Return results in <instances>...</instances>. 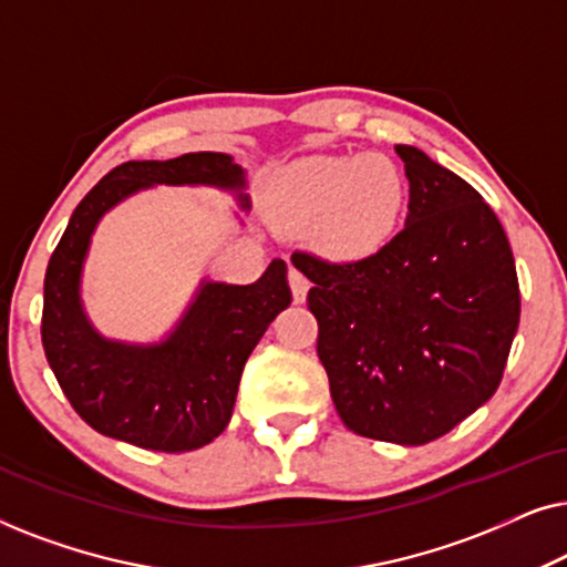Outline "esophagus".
<instances>
[{
    "label": "esophagus",
    "mask_w": 567,
    "mask_h": 567,
    "mask_svg": "<svg viewBox=\"0 0 567 567\" xmlns=\"http://www.w3.org/2000/svg\"><path fill=\"white\" fill-rule=\"evenodd\" d=\"M289 286H291L293 301H297V305H301V301L307 299V291H309V281H307V276L301 274V270L291 268V270H289Z\"/></svg>",
    "instance_id": "34e87169"
}]
</instances>
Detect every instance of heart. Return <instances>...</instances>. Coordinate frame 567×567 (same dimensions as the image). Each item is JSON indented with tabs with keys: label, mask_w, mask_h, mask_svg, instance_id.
Returning <instances> with one entry per match:
<instances>
[{
	"label": "heart",
	"mask_w": 567,
	"mask_h": 567,
	"mask_svg": "<svg viewBox=\"0 0 567 567\" xmlns=\"http://www.w3.org/2000/svg\"><path fill=\"white\" fill-rule=\"evenodd\" d=\"M274 206L286 229L315 235L324 255L361 260L398 235L408 177L384 154H320L284 169Z\"/></svg>",
	"instance_id": "b5f03b06"
}]
</instances>
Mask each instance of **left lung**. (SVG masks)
<instances>
[{
	"label": "left lung",
	"instance_id": "obj_1",
	"mask_svg": "<svg viewBox=\"0 0 567 567\" xmlns=\"http://www.w3.org/2000/svg\"><path fill=\"white\" fill-rule=\"evenodd\" d=\"M405 229L353 262L293 252L312 281L317 355L348 429L421 446L498 390L522 297L508 237L467 181L415 146Z\"/></svg>",
	"mask_w": 567,
	"mask_h": 567
}]
</instances>
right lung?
I'll return each mask as SVG.
<instances>
[{"label": "right lung", "instance_id": "obj_1", "mask_svg": "<svg viewBox=\"0 0 567 567\" xmlns=\"http://www.w3.org/2000/svg\"><path fill=\"white\" fill-rule=\"evenodd\" d=\"M152 185H214L250 206L245 169L229 154L123 162L80 200L51 255L41 338L59 386L84 423L138 449L181 454L212 444L227 429L247 355L291 305V289L286 262L274 260L250 286L200 281L181 322L159 343L100 336L80 297L92 231L113 206Z\"/></svg>", "mask_w": 567, "mask_h": 567}]
</instances>
